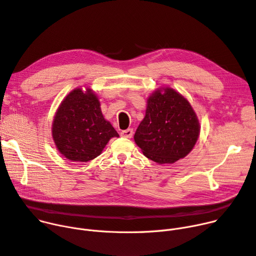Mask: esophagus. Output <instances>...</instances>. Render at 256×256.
<instances>
[{
  "mask_svg": "<svg viewBox=\"0 0 256 256\" xmlns=\"http://www.w3.org/2000/svg\"><path fill=\"white\" fill-rule=\"evenodd\" d=\"M132 134H134L132 128H128V130H124L122 132V136L124 138H132Z\"/></svg>",
  "mask_w": 256,
  "mask_h": 256,
  "instance_id": "obj_1",
  "label": "esophagus"
}]
</instances>
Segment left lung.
I'll list each match as a JSON object with an SVG mask.
<instances>
[{
  "instance_id": "obj_1",
  "label": "left lung",
  "mask_w": 256,
  "mask_h": 256,
  "mask_svg": "<svg viewBox=\"0 0 256 256\" xmlns=\"http://www.w3.org/2000/svg\"><path fill=\"white\" fill-rule=\"evenodd\" d=\"M200 130L190 102L175 90L164 88L148 98L145 117L134 139L149 160L160 164H174L192 150Z\"/></svg>"
}]
</instances>
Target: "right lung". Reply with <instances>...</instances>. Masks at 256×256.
<instances>
[{
    "instance_id": "add662e5",
    "label": "right lung",
    "mask_w": 256,
    "mask_h": 256,
    "mask_svg": "<svg viewBox=\"0 0 256 256\" xmlns=\"http://www.w3.org/2000/svg\"><path fill=\"white\" fill-rule=\"evenodd\" d=\"M113 137L119 134L102 114L92 90L75 88L62 100L54 115L52 138L66 160L90 162L100 154Z\"/></svg>"
}]
</instances>
